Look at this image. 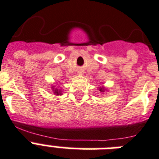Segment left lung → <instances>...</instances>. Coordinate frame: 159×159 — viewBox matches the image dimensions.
Masks as SVG:
<instances>
[{"instance_id":"1","label":"left lung","mask_w":159,"mask_h":159,"mask_svg":"<svg viewBox=\"0 0 159 159\" xmlns=\"http://www.w3.org/2000/svg\"><path fill=\"white\" fill-rule=\"evenodd\" d=\"M99 90H100V92H104L105 91H106V89H105V88L103 87H99Z\"/></svg>"}]
</instances>
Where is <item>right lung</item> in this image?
<instances>
[{"mask_svg":"<svg viewBox=\"0 0 159 159\" xmlns=\"http://www.w3.org/2000/svg\"><path fill=\"white\" fill-rule=\"evenodd\" d=\"M53 92H54V94L55 95H61L62 94V92H61V91H60V90H58V89H57V88H56V89H53Z\"/></svg>","mask_w":159,"mask_h":159,"instance_id":"obj_1","label":"right lung"}]
</instances>
